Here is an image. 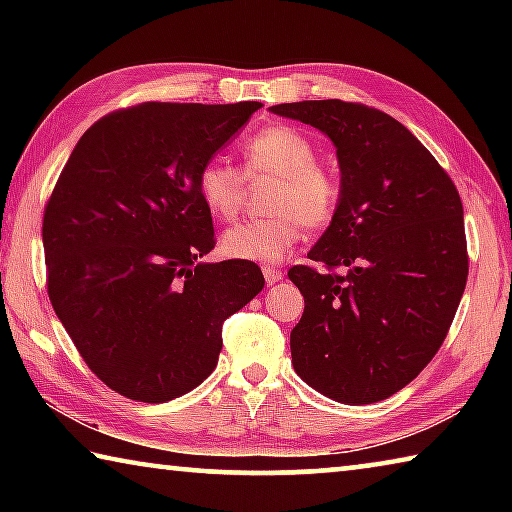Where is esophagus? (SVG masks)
Here are the masks:
<instances>
[{
    "instance_id": "obj_1",
    "label": "esophagus",
    "mask_w": 512,
    "mask_h": 512,
    "mask_svg": "<svg viewBox=\"0 0 512 512\" xmlns=\"http://www.w3.org/2000/svg\"><path fill=\"white\" fill-rule=\"evenodd\" d=\"M262 273H264V280H266V284L268 287H273V284H277L284 277V273L280 271V268H275V266H271V264H266V266H262Z\"/></svg>"
}]
</instances>
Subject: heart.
I'll use <instances>...</instances> for the list:
<instances>
[{
    "instance_id": "1",
    "label": "heart",
    "mask_w": 512,
    "mask_h": 512,
    "mask_svg": "<svg viewBox=\"0 0 512 512\" xmlns=\"http://www.w3.org/2000/svg\"><path fill=\"white\" fill-rule=\"evenodd\" d=\"M250 178L275 176L266 219L244 221L223 232V255L244 262H280L307 228H323L339 205V185L318 167L316 144L293 126H266L244 144ZM196 189L203 205L219 219H232L246 194V176L221 155L198 169Z\"/></svg>"
}]
</instances>
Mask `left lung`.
<instances>
[{
    "instance_id": "8db88e82",
    "label": "left lung",
    "mask_w": 512,
    "mask_h": 512,
    "mask_svg": "<svg viewBox=\"0 0 512 512\" xmlns=\"http://www.w3.org/2000/svg\"><path fill=\"white\" fill-rule=\"evenodd\" d=\"M273 115L336 146L339 205L309 259L293 266L305 311L291 332L302 381L341 404L402 391L443 345L467 282L463 205L452 178L386 112L339 99L280 103Z\"/></svg>"
}]
</instances>
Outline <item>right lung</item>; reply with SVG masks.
I'll return each instance as SVG.
<instances>
[{
    "instance_id": "add662e5",
    "label": "right lung",
    "mask_w": 512,
    "mask_h": 512,
    "mask_svg": "<svg viewBox=\"0 0 512 512\" xmlns=\"http://www.w3.org/2000/svg\"><path fill=\"white\" fill-rule=\"evenodd\" d=\"M259 101L142 103L99 119L60 173L42 221L47 289L83 361L128 400L162 404L212 375L223 320L264 289L214 248L198 169Z\"/></svg>"
}]
</instances>
